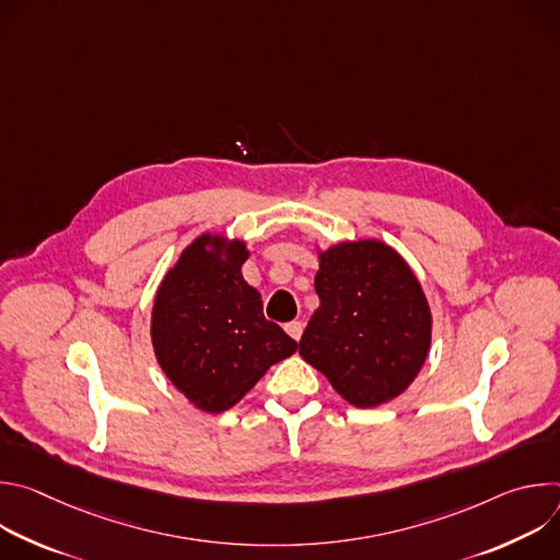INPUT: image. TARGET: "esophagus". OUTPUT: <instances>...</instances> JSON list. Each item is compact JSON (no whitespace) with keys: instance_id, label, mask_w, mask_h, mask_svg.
<instances>
[{"instance_id":"esophagus-1","label":"esophagus","mask_w":560,"mask_h":560,"mask_svg":"<svg viewBox=\"0 0 560 560\" xmlns=\"http://www.w3.org/2000/svg\"><path fill=\"white\" fill-rule=\"evenodd\" d=\"M285 332H288L294 341H299L301 335H303V324H301V322H290V324H285Z\"/></svg>"}]
</instances>
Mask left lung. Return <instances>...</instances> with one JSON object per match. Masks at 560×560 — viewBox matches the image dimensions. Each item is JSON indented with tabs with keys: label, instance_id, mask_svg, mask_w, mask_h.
Listing matches in <instances>:
<instances>
[{
	"label": "left lung",
	"instance_id": "obj_1",
	"mask_svg": "<svg viewBox=\"0 0 560 560\" xmlns=\"http://www.w3.org/2000/svg\"><path fill=\"white\" fill-rule=\"evenodd\" d=\"M318 307L299 354L354 408L392 401L417 378L432 341V314L406 259L376 238L318 253Z\"/></svg>",
	"mask_w": 560,
	"mask_h": 560
}]
</instances>
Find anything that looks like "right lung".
Instances as JSON below:
<instances>
[{
    "instance_id": "obj_1",
    "label": "right lung",
    "mask_w": 560,
    "mask_h": 560,
    "mask_svg": "<svg viewBox=\"0 0 560 560\" xmlns=\"http://www.w3.org/2000/svg\"><path fill=\"white\" fill-rule=\"evenodd\" d=\"M223 242L206 232L182 253L156 290L150 322L159 365L210 415L242 401L270 365L299 348L268 322L259 290L246 283V244Z\"/></svg>"
}]
</instances>
